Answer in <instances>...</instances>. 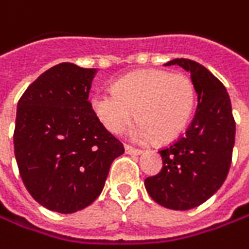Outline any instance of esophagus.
<instances>
[{
    "instance_id": "34e87169",
    "label": "esophagus",
    "mask_w": 249,
    "mask_h": 249,
    "mask_svg": "<svg viewBox=\"0 0 249 249\" xmlns=\"http://www.w3.org/2000/svg\"><path fill=\"white\" fill-rule=\"evenodd\" d=\"M124 151H126V154H130V156H140V154H143V151H142V150L134 148V147H131V145H129V144H126V145H124Z\"/></svg>"
}]
</instances>
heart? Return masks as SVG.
Returning a JSON list of instances; mask_svg holds the SVG:
<instances>
[{"label":"heart","mask_w":249,"mask_h":249,"mask_svg":"<svg viewBox=\"0 0 249 249\" xmlns=\"http://www.w3.org/2000/svg\"><path fill=\"white\" fill-rule=\"evenodd\" d=\"M196 106L192 80L182 72L142 70L113 84L112 91L99 89L89 98L98 122L112 134H120L134 118L131 137L160 143L177 139L186 129Z\"/></svg>","instance_id":"obj_1"}]
</instances>
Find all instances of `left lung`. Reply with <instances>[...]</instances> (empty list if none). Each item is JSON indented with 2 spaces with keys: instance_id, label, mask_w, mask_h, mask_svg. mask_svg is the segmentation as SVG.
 Returning a JSON list of instances; mask_svg holds the SVG:
<instances>
[{
  "instance_id": "1",
  "label": "left lung",
  "mask_w": 249,
  "mask_h": 249,
  "mask_svg": "<svg viewBox=\"0 0 249 249\" xmlns=\"http://www.w3.org/2000/svg\"><path fill=\"white\" fill-rule=\"evenodd\" d=\"M165 66H179L191 72L197 107L185 134L160 150L162 169L144 185L158 205L189 210L212 197L227 178L235 122L226 87L206 67L188 58H175Z\"/></svg>"
}]
</instances>
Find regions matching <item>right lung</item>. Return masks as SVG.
Instances as JSON below:
<instances>
[{"instance_id": "1", "label": "right lung", "mask_w": 249, "mask_h": 249, "mask_svg": "<svg viewBox=\"0 0 249 249\" xmlns=\"http://www.w3.org/2000/svg\"><path fill=\"white\" fill-rule=\"evenodd\" d=\"M96 69L61 63L44 71L19 99L15 158L28 192L57 213H75L101 195L123 144L93 116Z\"/></svg>"}]
</instances>
